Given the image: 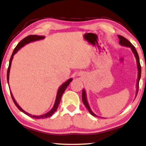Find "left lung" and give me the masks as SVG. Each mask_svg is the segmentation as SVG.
<instances>
[{"instance_id": "left-lung-1", "label": "left lung", "mask_w": 146, "mask_h": 146, "mask_svg": "<svg viewBox=\"0 0 146 146\" xmlns=\"http://www.w3.org/2000/svg\"><path fill=\"white\" fill-rule=\"evenodd\" d=\"M118 38H119V44L121 46H126L128 47V48H130L131 49L132 52L134 54V55L136 58V60H137V68H138V78H137V90H136V95L135 97H137L138 91V86H139V81L140 77H141V66H140V60H139V56H138V53L137 50H136L134 46L130 42L126 39L125 38L123 37V36H121V35H118ZM136 98V97H135ZM82 102L84 103V104L85 105L86 108L88 109L89 112L91 115H92L93 116H95V117H97V115H96L95 113H94L92 111H91V108L89 106V104L87 100V97H86V93L84 89L82 90ZM102 118V117H101Z\"/></svg>"}]
</instances>
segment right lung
Here are the masks:
<instances>
[{
  "instance_id": "add662e5",
  "label": "right lung",
  "mask_w": 146,
  "mask_h": 146,
  "mask_svg": "<svg viewBox=\"0 0 146 146\" xmlns=\"http://www.w3.org/2000/svg\"><path fill=\"white\" fill-rule=\"evenodd\" d=\"M45 38V36H39V35H29L28 36H26V37L24 38V39H23L20 42L17 44V46L15 47V48L14 49V50L13 51V53H12L11 56L10 58V60H9V67L8 69V71H7V80H8V83L9 84V71H10V68H11V62L12 60H13V56L15 53H17V51H18L20 49L23 48V46H24L27 44H29L31 42H35V41H36V40H42ZM73 80V78H71L70 79H68V80L65 82L64 83H63L62 84L60 88H58V91H57V94H56V99H55V104H54V106L53 108L51 109V110L49 111V112L45 113V114L44 115H39V116H36V115H32L31 114H29V113L26 112L25 111L23 110V109H22L21 107H20L19 105L17 103L16 100H15V98L13 97V95H12V93L11 92V90H10V93H11V97H12V99H13V102L15 103V104L17 106V108H18L19 110L23 112L24 113H25L27 115L29 116V117H31L33 118H35V119H42V118H48L51 117V115H53V113H55L56 110H57V108L58 107V105L59 104H60V100H61V98H62V96L63 93L64 91H65L66 89L67 88L68 86L70 84V82L71 81Z\"/></svg>"
}]
</instances>
